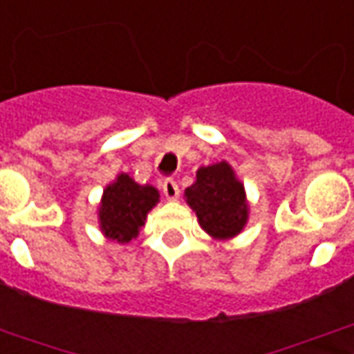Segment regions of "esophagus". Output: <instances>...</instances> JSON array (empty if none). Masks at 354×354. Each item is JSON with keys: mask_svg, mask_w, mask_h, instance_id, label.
I'll return each instance as SVG.
<instances>
[{"mask_svg": "<svg viewBox=\"0 0 354 354\" xmlns=\"http://www.w3.org/2000/svg\"><path fill=\"white\" fill-rule=\"evenodd\" d=\"M161 189H163V195H165L167 201H176L180 196V189H178V183L174 180H165Z\"/></svg>", "mask_w": 354, "mask_h": 354, "instance_id": "34e87169", "label": "esophagus"}]
</instances>
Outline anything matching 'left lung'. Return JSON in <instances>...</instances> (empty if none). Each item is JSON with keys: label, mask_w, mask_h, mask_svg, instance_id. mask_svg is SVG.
I'll list each match as a JSON object with an SVG mask.
<instances>
[{"label": "left lung", "mask_w": 354, "mask_h": 354, "mask_svg": "<svg viewBox=\"0 0 354 354\" xmlns=\"http://www.w3.org/2000/svg\"><path fill=\"white\" fill-rule=\"evenodd\" d=\"M183 196L196 213L202 230L213 239L225 241L239 236L249 223L250 207L245 185L225 159L201 167Z\"/></svg>", "instance_id": "obj_1"}]
</instances>
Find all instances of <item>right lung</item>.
Wrapping results in <instances>:
<instances>
[{
    "instance_id": "right-lung-1",
    "label": "right lung",
    "mask_w": 354,
    "mask_h": 354,
    "mask_svg": "<svg viewBox=\"0 0 354 354\" xmlns=\"http://www.w3.org/2000/svg\"><path fill=\"white\" fill-rule=\"evenodd\" d=\"M159 202V191L150 183H137L126 172H118L107 183L98 204L100 230L120 245L133 241L145 226L148 212Z\"/></svg>"
}]
</instances>
